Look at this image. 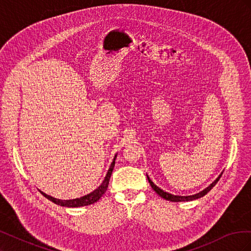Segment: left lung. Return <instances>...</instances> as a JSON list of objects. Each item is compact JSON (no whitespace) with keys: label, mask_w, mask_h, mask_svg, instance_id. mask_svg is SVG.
Returning <instances> with one entry per match:
<instances>
[{"label":"left lung","mask_w":251,"mask_h":251,"mask_svg":"<svg viewBox=\"0 0 251 251\" xmlns=\"http://www.w3.org/2000/svg\"><path fill=\"white\" fill-rule=\"evenodd\" d=\"M221 176H222V174L220 175V176L212 182V183L208 186V187H206L205 189H203L202 192H200V193H198V194H196V195H193V196H174V195H172V194H169V193H166V192H164V191H162L161 188H159L157 185H155L154 183H153V181H151L150 178H149V176H148V180H149V182H150V184H151V188L154 189V191L161 197V198H163V199H165V200H169V201H172V202H182V201H192V200H196V199H199V198H201V197H203V196H205L206 195L210 189L214 187L216 184H217V182L219 181V179L221 178Z\"/></svg>","instance_id":"1"}]
</instances>
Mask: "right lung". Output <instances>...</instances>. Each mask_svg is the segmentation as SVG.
<instances>
[{
	"label": "right lung",
	"mask_w": 251,
	"mask_h": 251,
	"mask_svg": "<svg viewBox=\"0 0 251 251\" xmlns=\"http://www.w3.org/2000/svg\"><path fill=\"white\" fill-rule=\"evenodd\" d=\"M115 159H116V156L114 157V160L111 163L110 169H109V171L107 173V176H105L104 180L102 181V183L100 186H98L95 189V191H93L92 193H90L89 195H86V196H83V197H80V198L73 199V200H59V199L53 198V197L48 196V195H46V194L41 192V191L40 192L45 197V198H47L48 200L54 202L55 204L60 205V206L78 207V206H86V205L93 204L96 201L100 200V197L105 193V191H107L108 185H109V181H110V178H111V175H112V172H113V169H114V165H115Z\"/></svg>",
	"instance_id": "1"
}]
</instances>
